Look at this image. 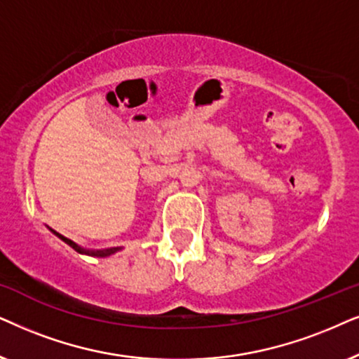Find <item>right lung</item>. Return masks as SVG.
Instances as JSON below:
<instances>
[{
  "mask_svg": "<svg viewBox=\"0 0 359 359\" xmlns=\"http://www.w3.org/2000/svg\"><path fill=\"white\" fill-rule=\"evenodd\" d=\"M52 233H54V235L59 236L62 241H65L67 245H69L70 248H74V250H75L76 252H80V255H88V256H97V257H107V256H109V255H114V252L121 250V248H109V250H97V251H93V250H83V248H80L79 245H75V243L72 241V240H69V238H65V236L59 235V233L54 231V229H52Z\"/></svg>",
  "mask_w": 359,
  "mask_h": 359,
  "instance_id": "right-lung-1",
  "label": "right lung"
}]
</instances>
